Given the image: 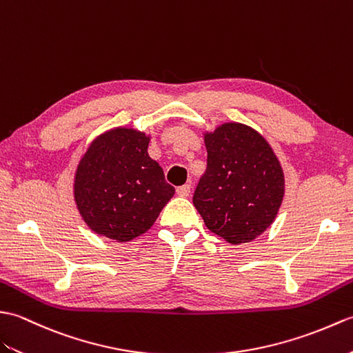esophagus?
I'll list each match as a JSON object with an SVG mask.
<instances>
[{"instance_id":"1","label":"esophagus","mask_w":353,"mask_h":353,"mask_svg":"<svg viewBox=\"0 0 353 353\" xmlns=\"http://www.w3.org/2000/svg\"><path fill=\"white\" fill-rule=\"evenodd\" d=\"M190 184H184V185H179L176 187V193L179 194V196H189L190 194Z\"/></svg>"}]
</instances>
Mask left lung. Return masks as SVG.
Instances as JSON below:
<instances>
[{
	"instance_id": "8db88e82",
	"label": "left lung",
	"mask_w": 353,
	"mask_h": 353,
	"mask_svg": "<svg viewBox=\"0 0 353 353\" xmlns=\"http://www.w3.org/2000/svg\"><path fill=\"white\" fill-rule=\"evenodd\" d=\"M207 169L193 205L207 228L232 245L269 228L284 198V174L272 148L252 128L225 123L205 134Z\"/></svg>"
}]
</instances>
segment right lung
<instances>
[{
  "label": "right lung",
  "mask_w": 353,
  "mask_h": 353,
  "mask_svg": "<svg viewBox=\"0 0 353 353\" xmlns=\"http://www.w3.org/2000/svg\"><path fill=\"white\" fill-rule=\"evenodd\" d=\"M143 132L116 128L98 137L78 164L75 202L95 232L130 241L154 225L175 189L148 155Z\"/></svg>",
  "instance_id": "add662e5"
}]
</instances>
